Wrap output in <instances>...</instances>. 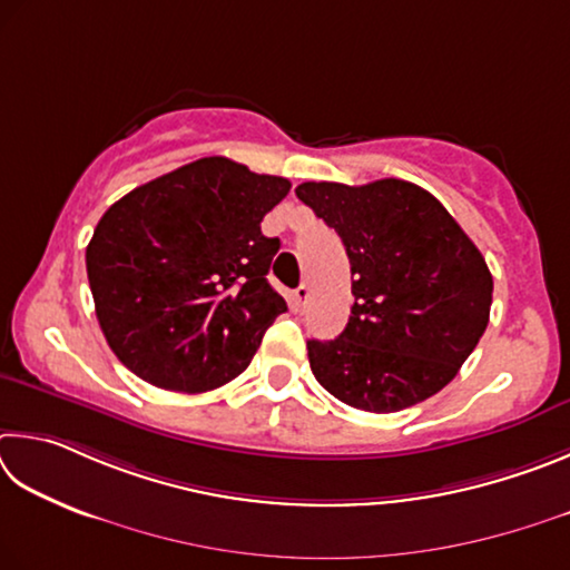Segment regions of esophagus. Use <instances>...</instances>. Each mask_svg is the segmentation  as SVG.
Listing matches in <instances>:
<instances>
[{
	"label": "esophagus",
	"mask_w": 570,
	"mask_h": 570,
	"mask_svg": "<svg viewBox=\"0 0 570 570\" xmlns=\"http://www.w3.org/2000/svg\"><path fill=\"white\" fill-rule=\"evenodd\" d=\"M307 297H311V285H301V287H297V291L293 293V301H295V305L297 307H303L305 303H307Z\"/></svg>",
	"instance_id": "1"
}]
</instances>
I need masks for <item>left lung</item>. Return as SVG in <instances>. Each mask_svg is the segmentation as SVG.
<instances>
[{
    "label": "left lung",
    "instance_id": "left-lung-1",
    "mask_svg": "<svg viewBox=\"0 0 570 570\" xmlns=\"http://www.w3.org/2000/svg\"><path fill=\"white\" fill-rule=\"evenodd\" d=\"M295 195L341 235L353 273L345 331L307 341L317 383L367 413H397L443 391L491 315L493 277L481 249L405 179L303 183Z\"/></svg>",
    "mask_w": 570,
    "mask_h": 570
}]
</instances>
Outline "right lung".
Listing matches in <instances>:
<instances>
[{"instance_id": "add662e5", "label": "right lung", "mask_w": 570, "mask_h": 570, "mask_svg": "<svg viewBox=\"0 0 570 570\" xmlns=\"http://www.w3.org/2000/svg\"><path fill=\"white\" fill-rule=\"evenodd\" d=\"M287 193L285 177L203 157L107 209L87 245V277L119 363L177 393L245 371L287 311L265 277L279 239L259 229Z\"/></svg>"}]
</instances>
